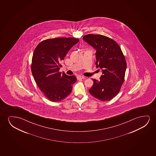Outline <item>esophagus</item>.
Masks as SVG:
<instances>
[{
	"instance_id": "esophagus-1",
	"label": "esophagus",
	"mask_w": 156,
	"mask_h": 156,
	"mask_svg": "<svg viewBox=\"0 0 156 156\" xmlns=\"http://www.w3.org/2000/svg\"><path fill=\"white\" fill-rule=\"evenodd\" d=\"M77 78L78 80H80V79H84L85 78V77L83 76H77Z\"/></svg>"
}]
</instances>
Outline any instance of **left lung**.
<instances>
[{"mask_svg": "<svg viewBox=\"0 0 156 156\" xmlns=\"http://www.w3.org/2000/svg\"><path fill=\"white\" fill-rule=\"evenodd\" d=\"M83 39L96 50V64L102 75L94 82L90 94L101 101L114 98L119 92L124 81L127 64L119 46L115 41L100 34H88Z\"/></svg>", "mask_w": 156, "mask_h": 156, "instance_id": "left-lung-1", "label": "left lung"}]
</instances>
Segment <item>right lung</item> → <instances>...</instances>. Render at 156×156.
<instances>
[{
	"label": "right lung",
	"instance_id": "obj_1",
	"mask_svg": "<svg viewBox=\"0 0 156 156\" xmlns=\"http://www.w3.org/2000/svg\"><path fill=\"white\" fill-rule=\"evenodd\" d=\"M78 39L57 38L43 41L37 45L32 56L31 71L34 80L45 96L52 102L68 96L77 81L75 76L58 71L69 51L78 43Z\"/></svg>",
	"mask_w": 156,
	"mask_h": 156
}]
</instances>
